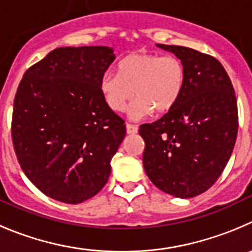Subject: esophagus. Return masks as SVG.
<instances>
[{
    "label": "esophagus",
    "instance_id": "esophagus-1",
    "mask_svg": "<svg viewBox=\"0 0 252 252\" xmlns=\"http://www.w3.org/2000/svg\"><path fill=\"white\" fill-rule=\"evenodd\" d=\"M126 133L128 134H135V133H138V126H134V124H129L126 123Z\"/></svg>",
    "mask_w": 252,
    "mask_h": 252
}]
</instances>
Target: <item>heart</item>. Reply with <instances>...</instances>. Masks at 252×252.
<instances>
[{
  "instance_id": "obj_1",
  "label": "heart",
  "mask_w": 252,
  "mask_h": 252,
  "mask_svg": "<svg viewBox=\"0 0 252 252\" xmlns=\"http://www.w3.org/2000/svg\"><path fill=\"white\" fill-rule=\"evenodd\" d=\"M186 84V69L176 56L133 53L122 59L118 72L106 71L100 79V93L113 112L121 113L134 96L129 114L139 119L154 110L168 112L180 100Z\"/></svg>"
}]
</instances>
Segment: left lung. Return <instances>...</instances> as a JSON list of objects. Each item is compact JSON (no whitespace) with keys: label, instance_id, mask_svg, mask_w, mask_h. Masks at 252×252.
<instances>
[{"label":"left lung","instance_id":"left-lung-1","mask_svg":"<svg viewBox=\"0 0 252 252\" xmlns=\"http://www.w3.org/2000/svg\"><path fill=\"white\" fill-rule=\"evenodd\" d=\"M185 65L180 100L160 119L142 124L143 165L156 187L189 198L207 191L225 169L239 129L232 83L217 59L189 47L158 44Z\"/></svg>","mask_w":252,"mask_h":252}]
</instances>
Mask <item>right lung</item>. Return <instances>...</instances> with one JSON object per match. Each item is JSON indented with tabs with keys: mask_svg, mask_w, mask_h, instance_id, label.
<instances>
[{
	"mask_svg": "<svg viewBox=\"0 0 252 252\" xmlns=\"http://www.w3.org/2000/svg\"><path fill=\"white\" fill-rule=\"evenodd\" d=\"M114 59L112 47H59L20 81L11 124L16 157L27 178L56 201L81 203L108 182L126 131L99 88Z\"/></svg>",
	"mask_w": 252,
	"mask_h": 252,
	"instance_id": "1",
	"label": "right lung"
}]
</instances>
